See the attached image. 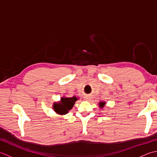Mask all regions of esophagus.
Segmentation results:
<instances>
[{
  "label": "esophagus",
  "instance_id": "1",
  "mask_svg": "<svg viewBox=\"0 0 157 157\" xmlns=\"http://www.w3.org/2000/svg\"><path fill=\"white\" fill-rule=\"evenodd\" d=\"M90 98L89 96H86V97L84 98V99L86 100V101H89Z\"/></svg>",
  "mask_w": 157,
  "mask_h": 157
}]
</instances>
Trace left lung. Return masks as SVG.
<instances>
[{
	"instance_id": "obj_1",
	"label": "left lung",
	"mask_w": 157,
	"mask_h": 157,
	"mask_svg": "<svg viewBox=\"0 0 157 157\" xmlns=\"http://www.w3.org/2000/svg\"><path fill=\"white\" fill-rule=\"evenodd\" d=\"M105 102H102V101H101V102H99V106H100V108H103L105 106Z\"/></svg>"
}]
</instances>
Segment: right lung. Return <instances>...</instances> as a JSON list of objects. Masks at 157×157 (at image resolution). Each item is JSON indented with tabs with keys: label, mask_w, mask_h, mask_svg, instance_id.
<instances>
[{
	"label": "right lung",
	"mask_w": 157,
	"mask_h": 157,
	"mask_svg": "<svg viewBox=\"0 0 157 157\" xmlns=\"http://www.w3.org/2000/svg\"><path fill=\"white\" fill-rule=\"evenodd\" d=\"M76 101H78L75 96L71 98L63 97L61 98V101L54 104V109L56 113L59 115H65L71 110L74 105Z\"/></svg>",
	"instance_id": "right-lung-1"
}]
</instances>
